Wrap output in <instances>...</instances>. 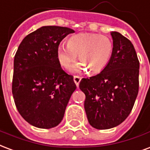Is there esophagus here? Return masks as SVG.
Instances as JSON below:
<instances>
[{
    "instance_id": "obj_1",
    "label": "esophagus",
    "mask_w": 150,
    "mask_h": 150,
    "mask_svg": "<svg viewBox=\"0 0 150 150\" xmlns=\"http://www.w3.org/2000/svg\"><path fill=\"white\" fill-rule=\"evenodd\" d=\"M81 77L79 76H74V83L76 84V87H78L79 86V83L81 81Z\"/></svg>"
}]
</instances>
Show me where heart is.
I'll list each match as a JSON object with an SVG mask.
<instances>
[{
	"instance_id": "obj_1",
	"label": "heart",
	"mask_w": 150,
	"mask_h": 150,
	"mask_svg": "<svg viewBox=\"0 0 150 150\" xmlns=\"http://www.w3.org/2000/svg\"><path fill=\"white\" fill-rule=\"evenodd\" d=\"M113 42L109 37L96 33H80L69 39L68 44L62 43L57 49L61 66L68 69L79 54L80 62L74 64L71 70L80 73L89 69L99 73L108 66L113 53Z\"/></svg>"
}]
</instances>
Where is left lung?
Masks as SVG:
<instances>
[{
  "mask_svg": "<svg viewBox=\"0 0 150 150\" xmlns=\"http://www.w3.org/2000/svg\"><path fill=\"white\" fill-rule=\"evenodd\" d=\"M113 53L108 66L95 76L83 78L80 89L85 94L84 110L92 127L111 129L130 115L139 87V61L131 42L111 31Z\"/></svg>",
  "mask_w": 150,
  "mask_h": 150,
  "instance_id": "left-lung-1",
  "label": "left lung"
}]
</instances>
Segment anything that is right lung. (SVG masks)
<instances>
[{
	"mask_svg": "<svg viewBox=\"0 0 150 150\" xmlns=\"http://www.w3.org/2000/svg\"><path fill=\"white\" fill-rule=\"evenodd\" d=\"M74 32L65 27L43 26L28 35L18 47L12 95L20 115L34 127H57L76 88L74 76L63 70L57 57L61 41Z\"/></svg>",
	"mask_w": 150,
	"mask_h": 150,
	"instance_id": "right-lung-1",
	"label": "right lung"
}]
</instances>
